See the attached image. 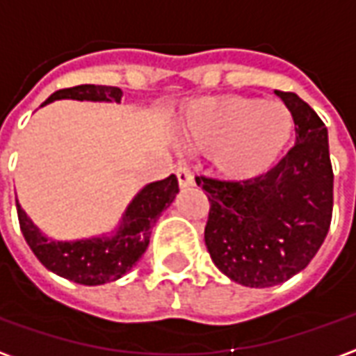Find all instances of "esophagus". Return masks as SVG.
<instances>
[{
    "instance_id": "1",
    "label": "esophagus",
    "mask_w": 356,
    "mask_h": 356,
    "mask_svg": "<svg viewBox=\"0 0 356 356\" xmlns=\"http://www.w3.org/2000/svg\"><path fill=\"white\" fill-rule=\"evenodd\" d=\"M175 175H177L179 186H181V188H186V186L194 185L193 173H191V170H188L186 165H179L177 171H175Z\"/></svg>"
}]
</instances>
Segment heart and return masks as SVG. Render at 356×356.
Here are the masks:
<instances>
[{
	"instance_id": "1",
	"label": "heart",
	"mask_w": 356,
	"mask_h": 356,
	"mask_svg": "<svg viewBox=\"0 0 356 356\" xmlns=\"http://www.w3.org/2000/svg\"><path fill=\"white\" fill-rule=\"evenodd\" d=\"M181 127L193 147L213 150L221 175L252 179L278 162L293 131V116L278 101L213 97L193 102Z\"/></svg>"
}]
</instances>
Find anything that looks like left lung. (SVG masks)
Returning a JSON list of instances; mask_svg holds the SVG:
<instances>
[{
    "mask_svg": "<svg viewBox=\"0 0 356 356\" xmlns=\"http://www.w3.org/2000/svg\"><path fill=\"white\" fill-rule=\"evenodd\" d=\"M296 124V145L273 170L244 181L196 177L208 193L204 240L216 267L234 282L270 288L311 263L334 208L328 129L296 93L276 91Z\"/></svg>",
    "mask_w": 356,
    "mask_h": 356,
    "instance_id": "left-lung-1",
    "label": "left lung"
}]
</instances>
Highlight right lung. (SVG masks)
I'll list each match as a JSON object with an SVG mask.
<instances>
[{"instance_id":"right-lung-1","label":"right lung","mask_w":356,"mask_h":356,"mask_svg":"<svg viewBox=\"0 0 356 356\" xmlns=\"http://www.w3.org/2000/svg\"><path fill=\"white\" fill-rule=\"evenodd\" d=\"M122 95L124 93L120 88L88 83V86L58 89L42 106L58 99L120 102ZM177 193L179 183L175 175L154 181L143 186L137 196L129 202L122 221L112 234L72 240V242L47 238L32 223L26 211L20 208L19 200H17V213H19L20 231L24 234V240L43 267L72 282L99 286L122 278L139 261L140 255L147 252L152 227L158 221V217L162 216L163 209L170 208Z\"/></svg>"}]
</instances>
